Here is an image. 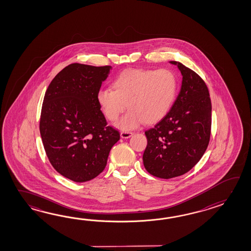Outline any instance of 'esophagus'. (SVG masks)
Segmentation results:
<instances>
[{"instance_id": "34e87169", "label": "esophagus", "mask_w": 251, "mask_h": 251, "mask_svg": "<svg viewBox=\"0 0 251 251\" xmlns=\"http://www.w3.org/2000/svg\"><path fill=\"white\" fill-rule=\"evenodd\" d=\"M132 135H133L132 132H126V131H123V132H121V133H120L121 138L123 139L130 138Z\"/></svg>"}]
</instances>
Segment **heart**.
Segmentation results:
<instances>
[{
    "label": "heart",
    "instance_id": "1",
    "mask_svg": "<svg viewBox=\"0 0 251 251\" xmlns=\"http://www.w3.org/2000/svg\"><path fill=\"white\" fill-rule=\"evenodd\" d=\"M112 86L114 90L99 91L98 103L109 121H116L127 105L129 111L117 126L131 130L165 117L175 100L177 80L169 69H128L114 79Z\"/></svg>",
    "mask_w": 251,
    "mask_h": 251
}]
</instances>
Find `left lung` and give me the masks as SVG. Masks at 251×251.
Returning a JSON list of instances; mask_svg holds the SVG:
<instances>
[{
	"label": "left lung",
	"instance_id": "1",
	"mask_svg": "<svg viewBox=\"0 0 251 251\" xmlns=\"http://www.w3.org/2000/svg\"><path fill=\"white\" fill-rule=\"evenodd\" d=\"M182 75L181 89L171 110L145 132L144 168L152 176L171 178L190 171L208 146L212 104L207 86L193 70L176 61Z\"/></svg>",
	"mask_w": 251,
	"mask_h": 251
}]
</instances>
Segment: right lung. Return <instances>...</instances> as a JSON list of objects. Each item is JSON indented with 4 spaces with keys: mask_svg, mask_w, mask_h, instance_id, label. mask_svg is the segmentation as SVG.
I'll list each match as a JSON object with an SVG mask.
<instances>
[{
    "mask_svg": "<svg viewBox=\"0 0 251 251\" xmlns=\"http://www.w3.org/2000/svg\"><path fill=\"white\" fill-rule=\"evenodd\" d=\"M112 67L69 64L46 91L40 134L48 160L75 182L93 179L104 171L119 132L107 126L97 94Z\"/></svg>",
    "mask_w": 251,
    "mask_h": 251,
    "instance_id": "1",
    "label": "right lung"
}]
</instances>
